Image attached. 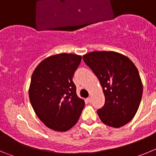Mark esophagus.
Segmentation results:
<instances>
[{
	"mask_svg": "<svg viewBox=\"0 0 156 156\" xmlns=\"http://www.w3.org/2000/svg\"><path fill=\"white\" fill-rule=\"evenodd\" d=\"M87 102H90V101H91V98H87Z\"/></svg>",
	"mask_w": 156,
	"mask_h": 156,
	"instance_id": "obj_1",
	"label": "esophagus"
}]
</instances>
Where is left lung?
<instances>
[{
	"label": "left lung",
	"mask_w": 156,
	"mask_h": 156,
	"mask_svg": "<svg viewBox=\"0 0 156 156\" xmlns=\"http://www.w3.org/2000/svg\"><path fill=\"white\" fill-rule=\"evenodd\" d=\"M98 78L105 102L97 111L105 124L120 127L137 113L143 85L138 70L129 58L115 51H93L83 56Z\"/></svg>",
	"instance_id": "obj_1"
}]
</instances>
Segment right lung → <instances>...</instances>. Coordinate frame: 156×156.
<instances>
[{"instance_id":"right-lung-1","label":"right lung","mask_w":156,"mask_h":156,"mask_svg":"<svg viewBox=\"0 0 156 156\" xmlns=\"http://www.w3.org/2000/svg\"><path fill=\"white\" fill-rule=\"evenodd\" d=\"M80 55L62 53L43 60L33 73L29 89L30 103L41 122L64 132L76 124L85 105L73 81Z\"/></svg>"}]
</instances>
